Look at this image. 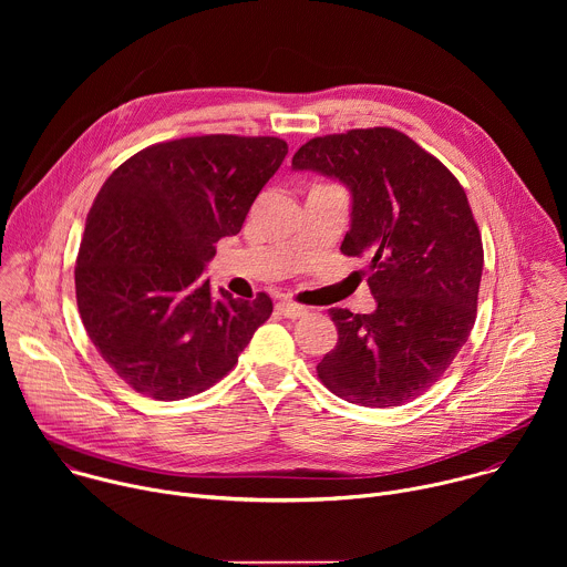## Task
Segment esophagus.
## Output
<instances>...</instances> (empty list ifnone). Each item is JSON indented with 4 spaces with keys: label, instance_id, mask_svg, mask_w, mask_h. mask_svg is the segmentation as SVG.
Returning <instances> with one entry per match:
<instances>
[{
    "label": "esophagus",
    "instance_id": "obj_1",
    "mask_svg": "<svg viewBox=\"0 0 567 567\" xmlns=\"http://www.w3.org/2000/svg\"><path fill=\"white\" fill-rule=\"evenodd\" d=\"M276 309H278L282 316H287V318H302V316L309 313L307 307L296 305V302H289V300H280V302L276 305Z\"/></svg>",
    "mask_w": 567,
    "mask_h": 567
}]
</instances>
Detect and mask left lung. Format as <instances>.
I'll use <instances>...</instances> for the list:
<instances>
[{
    "label": "left lung",
    "mask_w": 567,
    "mask_h": 567,
    "mask_svg": "<svg viewBox=\"0 0 567 567\" xmlns=\"http://www.w3.org/2000/svg\"><path fill=\"white\" fill-rule=\"evenodd\" d=\"M291 168L348 186L341 254L368 260L377 298L372 313L330 309L339 343L316 365L318 379L359 406H401L446 372L473 330L484 254L466 193L392 127L316 136Z\"/></svg>",
    "instance_id": "1"
}]
</instances>
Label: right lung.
<instances>
[{
	"label": "right lung",
	"mask_w": 567,
	"mask_h": 567,
	"mask_svg": "<svg viewBox=\"0 0 567 567\" xmlns=\"http://www.w3.org/2000/svg\"><path fill=\"white\" fill-rule=\"evenodd\" d=\"M276 136L206 134L150 145L99 190L75 260V300L105 363L136 392L177 401L208 390L271 316L202 282L287 156Z\"/></svg>",
	"instance_id": "obj_1"
}]
</instances>
